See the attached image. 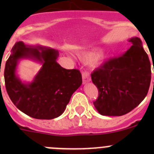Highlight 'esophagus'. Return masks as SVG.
<instances>
[{
  "label": "esophagus",
  "instance_id": "obj_1",
  "mask_svg": "<svg viewBox=\"0 0 154 154\" xmlns=\"http://www.w3.org/2000/svg\"><path fill=\"white\" fill-rule=\"evenodd\" d=\"M82 77H83V83L85 84V83H88L91 80V77H90L89 74H88L87 71H83L82 73Z\"/></svg>",
  "mask_w": 154,
  "mask_h": 154
}]
</instances>
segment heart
Returning <instances> with one entry per match:
<instances>
[{
  "mask_svg": "<svg viewBox=\"0 0 154 154\" xmlns=\"http://www.w3.org/2000/svg\"><path fill=\"white\" fill-rule=\"evenodd\" d=\"M78 58L86 63L90 62V66L95 68L101 66L106 61V55L104 53H100L99 49H93L78 54Z\"/></svg>",
  "mask_w": 154,
  "mask_h": 154,
  "instance_id": "heart-1",
  "label": "heart"
}]
</instances>
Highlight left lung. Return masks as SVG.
<instances>
[{"label": "left lung", "instance_id": "1", "mask_svg": "<svg viewBox=\"0 0 154 154\" xmlns=\"http://www.w3.org/2000/svg\"><path fill=\"white\" fill-rule=\"evenodd\" d=\"M128 41L132 46L125 54L91 73V80L99 92L94 105L102 116H121L130 112L148 91L151 80L148 56L140 38L133 37Z\"/></svg>", "mask_w": 154, "mask_h": 154}]
</instances>
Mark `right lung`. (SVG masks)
<instances>
[{
    "label": "right lung",
    "instance_id": "obj_1",
    "mask_svg": "<svg viewBox=\"0 0 154 154\" xmlns=\"http://www.w3.org/2000/svg\"><path fill=\"white\" fill-rule=\"evenodd\" d=\"M4 69L9 97L19 110L36 119H50L63 113L73 93L82 84L77 69H66L57 63L59 52L51 48L28 45L18 42L11 51ZM29 58L42 64L30 83L22 82L16 74L18 63Z\"/></svg>",
    "mask_w": 154,
    "mask_h": 154
}]
</instances>
